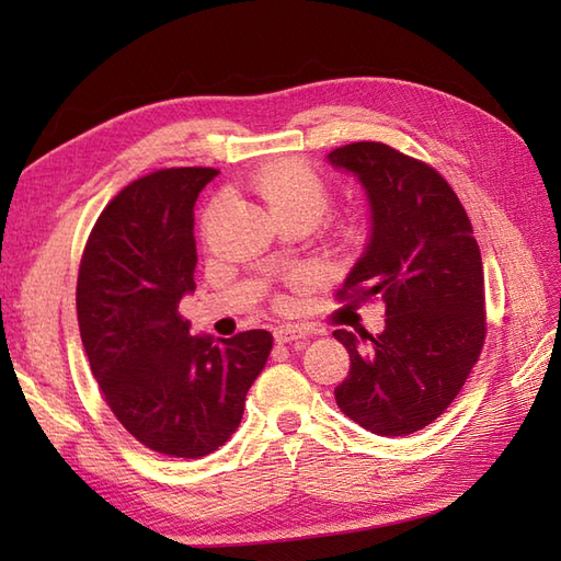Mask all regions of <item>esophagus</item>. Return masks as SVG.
Wrapping results in <instances>:
<instances>
[{
  "label": "esophagus",
  "instance_id": "obj_1",
  "mask_svg": "<svg viewBox=\"0 0 561 561\" xmlns=\"http://www.w3.org/2000/svg\"><path fill=\"white\" fill-rule=\"evenodd\" d=\"M308 335V330L301 325H279L274 328V342L277 344H289L296 340H304Z\"/></svg>",
  "mask_w": 561,
  "mask_h": 561
}]
</instances>
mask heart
Wrapping results in <instances>:
<instances>
[{
    "label": "heart",
    "mask_w": 561,
    "mask_h": 561,
    "mask_svg": "<svg viewBox=\"0 0 561 561\" xmlns=\"http://www.w3.org/2000/svg\"><path fill=\"white\" fill-rule=\"evenodd\" d=\"M250 187L265 202L274 221L287 217H308L318 221L330 205L325 181L301 161H274L262 165L250 178Z\"/></svg>",
    "instance_id": "b5f03b06"
}]
</instances>
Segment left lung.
<instances>
[{"label":"left lung","instance_id":"8db88e82","mask_svg":"<svg viewBox=\"0 0 561 561\" xmlns=\"http://www.w3.org/2000/svg\"><path fill=\"white\" fill-rule=\"evenodd\" d=\"M368 202V243L340 299L386 304L378 335H332L350 352L340 410L378 436H408L456 400L484 342L480 245L458 195L432 165L380 141L328 153Z\"/></svg>","mask_w":561,"mask_h":561}]
</instances>
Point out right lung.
<instances>
[{"mask_svg": "<svg viewBox=\"0 0 561 561\" xmlns=\"http://www.w3.org/2000/svg\"><path fill=\"white\" fill-rule=\"evenodd\" d=\"M217 175L163 169L129 183L93 226L79 267L91 374L127 432L171 458H202L229 440L272 350L267 330L190 335L178 313L195 291L193 209Z\"/></svg>", "mask_w": 561, "mask_h": 561, "instance_id": "add662e5", "label": "right lung"}]
</instances>
